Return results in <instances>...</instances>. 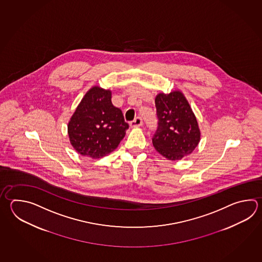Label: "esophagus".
Segmentation results:
<instances>
[{
	"mask_svg": "<svg viewBox=\"0 0 262 262\" xmlns=\"http://www.w3.org/2000/svg\"><path fill=\"white\" fill-rule=\"evenodd\" d=\"M143 125V119L142 118H139V117H137V118L134 119V121H132V122L129 123V126L132 127V128H137V127H141Z\"/></svg>",
	"mask_w": 262,
	"mask_h": 262,
	"instance_id": "34e87169",
	"label": "esophagus"
}]
</instances>
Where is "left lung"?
Returning <instances> with one entry per match:
<instances>
[{"label": "left lung", "instance_id": "1", "mask_svg": "<svg viewBox=\"0 0 262 262\" xmlns=\"http://www.w3.org/2000/svg\"><path fill=\"white\" fill-rule=\"evenodd\" d=\"M155 103L159 121L152 143L156 150L170 160L191 154L200 143L201 132L186 97L179 91L159 93Z\"/></svg>", "mask_w": 262, "mask_h": 262}]
</instances>
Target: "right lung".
I'll use <instances>...</instances> for the list:
<instances>
[{
  "label": "right lung",
  "mask_w": 262,
  "mask_h": 262,
  "mask_svg": "<svg viewBox=\"0 0 262 262\" xmlns=\"http://www.w3.org/2000/svg\"><path fill=\"white\" fill-rule=\"evenodd\" d=\"M112 93L95 85L88 91L68 123L70 143L80 155L101 159L113 152L128 128Z\"/></svg>",
  "instance_id": "obj_1"
}]
</instances>
